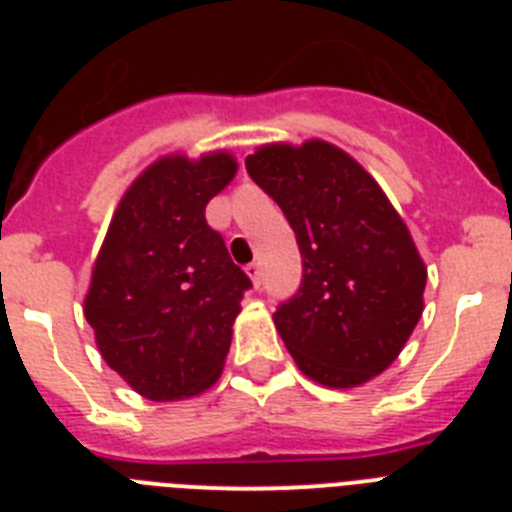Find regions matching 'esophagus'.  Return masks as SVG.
I'll return each instance as SVG.
<instances>
[{
    "label": "esophagus",
    "instance_id": "1",
    "mask_svg": "<svg viewBox=\"0 0 512 512\" xmlns=\"http://www.w3.org/2000/svg\"><path fill=\"white\" fill-rule=\"evenodd\" d=\"M246 274H248V277H251L253 287H259V284H261V266L256 264V261L246 266Z\"/></svg>",
    "mask_w": 512,
    "mask_h": 512
}]
</instances>
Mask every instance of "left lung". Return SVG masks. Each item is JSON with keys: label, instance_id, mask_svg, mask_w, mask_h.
Masks as SVG:
<instances>
[{"label": "left lung", "instance_id": "obj_1", "mask_svg": "<svg viewBox=\"0 0 512 512\" xmlns=\"http://www.w3.org/2000/svg\"><path fill=\"white\" fill-rule=\"evenodd\" d=\"M246 171L297 235L302 282L274 325L318 384L348 390L382 374L423 315L428 271L387 194L325 140L274 143Z\"/></svg>", "mask_w": 512, "mask_h": 512}]
</instances>
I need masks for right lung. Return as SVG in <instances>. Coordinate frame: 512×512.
Segmentation results:
<instances>
[{
  "instance_id": "1",
  "label": "right lung",
  "mask_w": 512,
  "mask_h": 512,
  "mask_svg": "<svg viewBox=\"0 0 512 512\" xmlns=\"http://www.w3.org/2000/svg\"><path fill=\"white\" fill-rule=\"evenodd\" d=\"M235 171L225 151L151 164L117 205L94 261L84 318L107 366L148 400L200 395L223 372L251 279L205 207Z\"/></svg>"
}]
</instances>
